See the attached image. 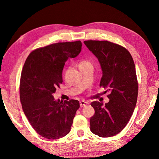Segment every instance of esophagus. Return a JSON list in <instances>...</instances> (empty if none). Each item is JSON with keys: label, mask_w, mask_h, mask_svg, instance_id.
<instances>
[{"label": "esophagus", "mask_w": 159, "mask_h": 159, "mask_svg": "<svg viewBox=\"0 0 159 159\" xmlns=\"http://www.w3.org/2000/svg\"><path fill=\"white\" fill-rule=\"evenodd\" d=\"M89 104L88 103V102H86V101H80V107H85L86 105H88V104Z\"/></svg>", "instance_id": "obj_1"}]
</instances>
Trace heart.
I'll use <instances>...</instances> for the list:
<instances>
[{
    "instance_id": "1",
    "label": "heart",
    "mask_w": 159,
    "mask_h": 159,
    "mask_svg": "<svg viewBox=\"0 0 159 159\" xmlns=\"http://www.w3.org/2000/svg\"><path fill=\"white\" fill-rule=\"evenodd\" d=\"M88 65H92V64H91L90 61H88L87 60H83L79 63V67H83Z\"/></svg>"
}]
</instances>
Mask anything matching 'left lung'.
<instances>
[{
  "mask_svg": "<svg viewBox=\"0 0 159 159\" xmlns=\"http://www.w3.org/2000/svg\"><path fill=\"white\" fill-rule=\"evenodd\" d=\"M85 45L100 64V87L107 88L109 102L104 105L91 103L95 114L90 118V130L101 138L119 133L130 120L138 95L135 66L130 53L121 45L107 41H85Z\"/></svg>",
  "mask_w": 159,
  "mask_h": 159,
  "instance_id": "left-lung-1",
  "label": "left lung"
}]
</instances>
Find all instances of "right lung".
I'll return each mask as SVG.
<instances>
[{
    "mask_svg": "<svg viewBox=\"0 0 159 159\" xmlns=\"http://www.w3.org/2000/svg\"><path fill=\"white\" fill-rule=\"evenodd\" d=\"M82 43H57L29 54L21 74L20 95L24 113L38 134L50 139L68 134L79 102L55 100L52 94L62 83V70L68 59L81 51Z\"/></svg>",
    "mask_w": 159,
    "mask_h": 159,
    "instance_id": "add662e5",
    "label": "right lung"
}]
</instances>
